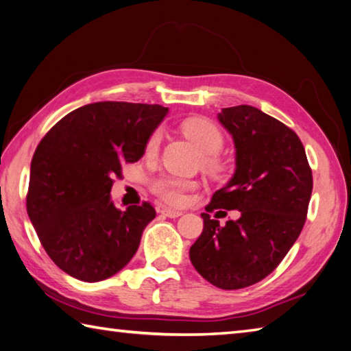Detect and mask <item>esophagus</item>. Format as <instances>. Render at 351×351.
<instances>
[{"mask_svg": "<svg viewBox=\"0 0 351 351\" xmlns=\"http://www.w3.org/2000/svg\"><path fill=\"white\" fill-rule=\"evenodd\" d=\"M161 213H162V215L164 216H167V217H180L181 215H182V211L181 210H175V208H162L161 210Z\"/></svg>", "mask_w": 351, "mask_h": 351, "instance_id": "34e87169", "label": "esophagus"}]
</instances>
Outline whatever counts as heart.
<instances>
[{
    "instance_id": "obj_1",
    "label": "heart",
    "mask_w": 351,
    "mask_h": 351,
    "mask_svg": "<svg viewBox=\"0 0 351 351\" xmlns=\"http://www.w3.org/2000/svg\"><path fill=\"white\" fill-rule=\"evenodd\" d=\"M181 129L184 135L187 136L189 140L193 141L199 150L204 155H208L205 158V164L210 169H216L217 167V160L215 158L216 154H219L223 147V135L221 130H219L211 121L208 120H202V119H190L185 120ZM161 143V132H155L150 136L146 146V152L149 155L155 154L158 147H160ZM154 193H156L160 197H162L164 201H167L170 204H181L184 202L185 196L190 190H193L196 187V184L193 181L184 180V178H178L173 175H162L158 176L150 184Z\"/></svg>"
}]
</instances>
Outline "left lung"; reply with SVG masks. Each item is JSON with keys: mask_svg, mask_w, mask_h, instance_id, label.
I'll use <instances>...</instances> for the list:
<instances>
[{"mask_svg": "<svg viewBox=\"0 0 351 351\" xmlns=\"http://www.w3.org/2000/svg\"><path fill=\"white\" fill-rule=\"evenodd\" d=\"M217 120L234 141L236 170L207 211L239 210L240 217L221 226L202 213L190 260L211 285L231 291L256 285L285 258L303 230L313 182L303 143L281 121L250 105L223 108Z\"/></svg>", "mask_w": 351, "mask_h": 351, "instance_id": "1", "label": "left lung"}]
</instances>
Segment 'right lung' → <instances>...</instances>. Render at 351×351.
<instances>
[{
    "label": "right lung",
    "instance_id": "obj_1",
    "mask_svg": "<svg viewBox=\"0 0 351 351\" xmlns=\"http://www.w3.org/2000/svg\"><path fill=\"white\" fill-rule=\"evenodd\" d=\"M169 108L95 101L74 109L40 140L30 166L27 213L48 256L62 271L95 283L135 256L152 205L119 210L112 176L144 155Z\"/></svg>",
    "mask_w": 351,
    "mask_h": 351
}]
</instances>
